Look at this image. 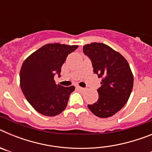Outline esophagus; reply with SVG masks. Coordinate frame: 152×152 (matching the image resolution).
Masks as SVG:
<instances>
[{
    "label": "esophagus",
    "instance_id": "34e87169",
    "mask_svg": "<svg viewBox=\"0 0 152 152\" xmlns=\"http://www.w3.org/2000/svg\"><path fill=\"white\" fill-rule=\"evenodd\" d=\"M77 89H78V90H80V91H84V88H81V87H79V86H77Z\"/></svg>",
    "mask_w": 152,
    "mask_h": 152
}]
</instances>
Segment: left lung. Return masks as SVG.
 <instances>
[{
    "label": "left lung",
    "instance_id": "1",
    "mask_svg": "<svg viewBox=\"0 0 152 152\" xmlns=\"http://www.w3.org/2000/svg\"><path fill=\"white\" fill-rule=\"evenodd\" d=\"M84 55L92 62L94 72L101 77L96 103L88 104L95 116H113L125 106L133 88V75L126 58L106 44L92 42L83 47Z\"/></svg>",
    "mask_w": 152,
    "mask_h": 152
}]
</instances>
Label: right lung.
<instances>
[{
	"instance_id": "obj_1",
	"label": "right lung",
	"mask_w": 152,
	"mask_h": 152,
	"mask_svg": "<svg viewBox=\"0 0 152 152\" xmlns=\"http://www.w3.org/2000/svg\"><path fill=\"white\" fill-rule=\"evenodd\" d=\"M78 45L46 44L33 52L23 61L20 72L23 94L33 108L47 116L61 113L68 104L74 86L56 84V74L60 77L66 58Z\"/></svg>"
}]
</instances>
